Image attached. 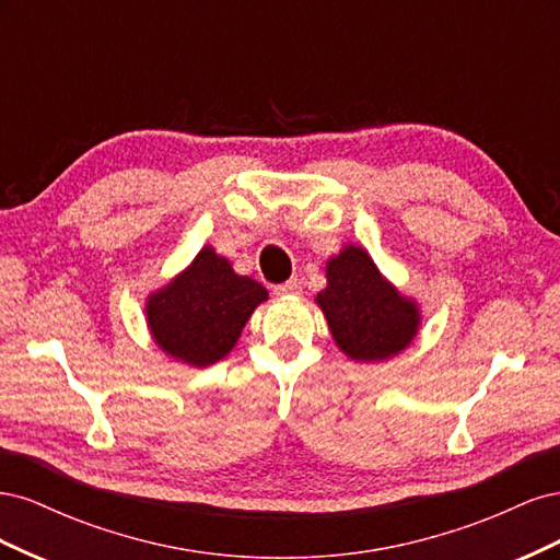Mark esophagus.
<instances>
[{"label": "esophagus", "mask_w": 560, "mask_h": 560, "mask_svg": "<svg viewBox=\"0 0 560 560\" xmlns=\"http://www.w3.org/2000/svg\"><path fill=\"white\" fill-rule=\"evenodd\" d=\"M273 294L276 296H296V294H301V280L299 278H290V280L282 282V284H276L273 287Z\"/></svg>", "instance_id": "34e87169"}]
</instances>
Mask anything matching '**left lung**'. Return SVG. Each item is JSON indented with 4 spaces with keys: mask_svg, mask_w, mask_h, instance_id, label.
Returning <instances> with one entry per match:
<instances>
[{
    "mask_svg": "<svg viewBox=\"0 0 560 560\" xmlns=\"http://www.w3.org/2000/svg\"><path fill=\"white\" fill-rule=\"evenodd\" d=\"M315 301L336 346L354 362L395 358L420 327L418 303L401 296L358 245H346L327 261V287Z\"/></svg>",
    "mask_w": 560,
    "mask_h": 560,
    "instance_id": "left-lung-1",
    "label": "left lung"
}]
</instances>
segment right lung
Segmentation results:
<instances>
[{"label":"right lung","instance_id":"obj_1","mask_svg":"<svg viewBox=\"0 0 560 560\" xmlns=\"http://www.w3.org/2000/svg\"><path fill=\"white\" fill-rule=\"evenodd\" d=\"M266 299L264 284L235 273L206 245L173 282L149 294L147 325L165 354L200 369L226 358Z\"/></svg>","mask_w":560,"mask_h":560}]
</instances>
